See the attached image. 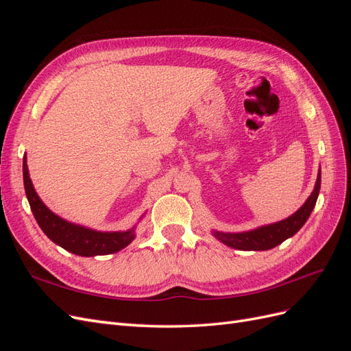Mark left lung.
I'll list each match as a JSON object with an SVG mask.
<instances>
[{"mask_svg": "<svg viewBox=\"0 0 351 351\" xmlns=\"http://www.w3.org/2000/svg\"><path fill=\"white\" fill-rule=\"evenodd\" d=\"M321 190V169L317 173L316 184L311 196L302 205V208L294 212V214L282 221L274 222L269 226H262L259 228H254L250 231L243 232H221L214 231V236L224 243L226 246L237 249V250H268L275 246H278L284 240L290 239L299 231L307 218L311 217L312 210L316 205L317 195Z\"/></svg>", "mask_w": 351, "mask_h": 351, "instance_id": "1", "label": "left lung"}]
</instances>
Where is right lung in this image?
Masks as SVG:
<instances>
[{"instance_id": "obj_1", "label": "right lung", "mask_w": 351, "mask_h": 351, "mask_svg": "<svg viewBox=\"0 0 351 351\" xmlns=\"http://www.w3.org/2000/svg\"><path fill=\"white\" fill-rule=\"evenodd\" d=\"M23 182L26 196L34 217L40 230L45 232L49 240L54 241L62 249L79 256H99V254H111L124 249L136 237L134 227L127 231H95L86 227L73 224L60 218L51 212L44 202L36 195L34 184L29 177L26 156L23 158Z\"/></svg>"}]
</instances>
